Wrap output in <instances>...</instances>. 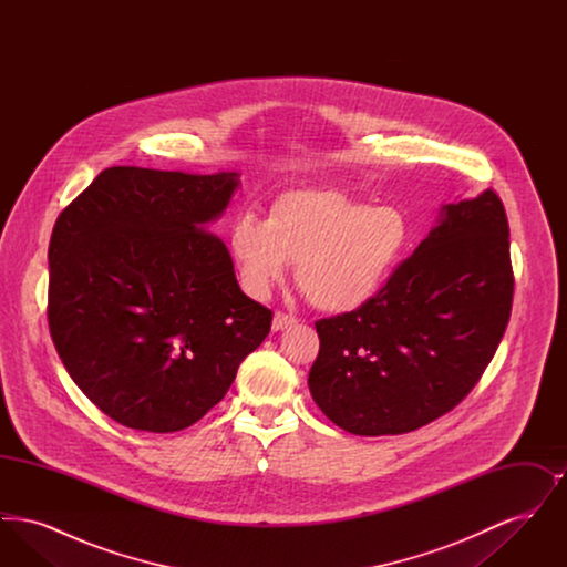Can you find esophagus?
<instances>
[{
    "mask_svg": "<svg viewBox=\"0 0 567 567\" xmlns=\"http://www.w3.org/2000/svg\"><path fill=\"white\" fill-rule=\"evenodd\" d=\"M291 324H296V317L285 315V312H276L274 319H271V331H282V329H287Z\"/></svg>",
    "mask_w": 567,
    "mask_h": 567,
    "instance_id": "obj_1",
    "label": "esophagus"
}]
</instances>
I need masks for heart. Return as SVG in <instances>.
Here are the masks:
<instances>
[{
    "instance_id": "b5f03b06",
    "label": "heart",
    "mask_w": 567,
    "mask_h": 567,
    "mask_svg": "<svg viewBox=\"0 0 567 567\" xmlns=\"http://www.w3.org/2000/svg\"><path fill=\"white\" fill-rule=\"evenodd\" d=\"M229 244L248 293L268 296L293 264L303 296L324 312L347 315L374 301L395 276L412 223L398 206H372L338 190H291L266 223L236 220Z\"/></svg>"
}]
</instances>
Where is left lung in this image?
<instances>
[{
	"label": "left lung",
	"mask_w": 567,
	"mask_h": 567,
	"mask_svg": "<svg viewBox=\"0 0 567 567\" xmlns=\"http://www.w3.org/2000/svg\"><path fill=\"white\" fill-rule=\"evenodd\" d=\"M508 236L491 189L442 204L374 301L317 321L308 386L331 423L354 435L414 432L474 389L511 319Z\"/></svg>",
	"instance_id": "obj_1"
}]
</instances>
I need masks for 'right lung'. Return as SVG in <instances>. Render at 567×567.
<instances>
[{"label": "right lung", "mask_w": 567, "mask_h": 567, "mask_svg": "<svg viewBox=\"0 0 567 567\" xmlns=\"http://www.w3.org/2000/svg\"><path fill=\"white\" fill-rule=\"evenodd\" d=\"M238 172L104 169L59 215L49 327L82 393L116 423L181 432L229 391L271 312L246 297L208 231Z\"/></svg>", "instance_id": "add662e5"}]
</instances>
